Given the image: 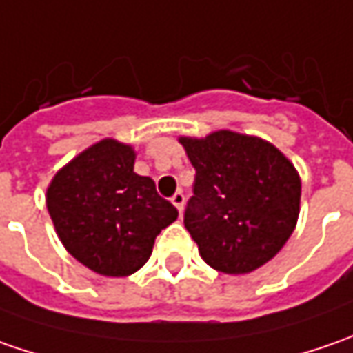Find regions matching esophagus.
I'll return each instance as SVG.
<instances>
[{"label": "esophagus", "instance_id": "34e87169", "mask_svg": "<svg viewBox=\"0 0 353 353\" xmlns=\"http://www.w3.org/2000/svg\"><path fill=\"white\" fill-rule=\"evenodd\" d=\"M170 202L176 206V210L183 214V210H184V194L183 192H174V194H172V198H170Z\"/></svg>", "mask_w": 353, "mask_h": 353}]
</instances>
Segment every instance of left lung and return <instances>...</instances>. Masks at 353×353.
I'll return each mask as SVG.
<instances>
[{
    "mask_svg": "<svg viewBox=\"0 0 353 353\" xmlns=\"http://www.w3.org/2000/svg\"><path fill=\"white\" fill-rule=\"evenodd\" d=\"M192 167L194 196L184 225L212 269L245 275L271 261L296 228L301 176L275 145L230 129L179 137Z\"/></svg>",
    "mask_w": 353,
    "mask_h": 353,
    "instance_id": "8db88e82",
    "label": "left lung"
}]
</instances>
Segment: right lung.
Returning a JSON list of instances; mask_svg holds the SVG:
<instances>
[{"instance_id":"right-lung-1","label":"right lung","mask_w":353,"mask_h":353,"mask_svg":"<svg viewBox=\"0 0 353 353\" xmlns=\"http://www.w3.org/2000/svg\"><path fill=\"white\" fill-rule=\"evenodd\" d=\"M135 149L117 139L90 145L48 184L47 210L76 261L105 277L139 271L155 237L179 218L155 183L133 170Z\"/></svg>"}]
</instances>
